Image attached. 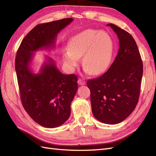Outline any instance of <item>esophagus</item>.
<instances>
[{"label": "esophagus", "instance_id": "1", "mask_svg": "<svg viewBox=\"0 0 156 156\" xmlns=\"http://www.w3.org/2000/svg\"><path fill=\"white\" fill-rule=\"evenodd\" d=\"M77 83H78V84H79V85H84V84H85V81H83V80L81 79V78H79V79H78Z\"/></svg>", "mask_w": 156, "mask_h": 156}]
</instances>
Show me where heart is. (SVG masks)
<instances>
[{
    "label": "heart",
    "mask_w": 156,
    "mask_h": 156,
    "mask_svg": "<svg viewBox=\"0 0 156 156\" xmlns=\"http://www.w3.org/2000/svg\"><path fill=\"white\" fill-rule=\"evenodd\" d=\"M68 51L62 55L65 65L71 71L77 66L82 56V63L87 72L92 75L103 73L111 64L114 42L108 32L87 29L75 35L67 45Z\"/></svg>",
    "instance_id": "1"
}]
</instances>
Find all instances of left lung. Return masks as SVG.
I'll return each instance as SVG.
<instances>
[{"mask_svg": "<svg viewBox=\"0 0 156 156\" xmlns=\"http://www.w3.org/2000/svg\"><path fill=\"white\" fill-rule=\"evenodd\" d=\"M107 26L119 37V52L107 72L87 84L94 116L102 123L116 124L126 119L137 104L143 66L133 36L111 23Z\"/></svg>", "mask_w": 156, "mask_h": 156, "instance_id": "1", "label": "left lung"}]
</instances>
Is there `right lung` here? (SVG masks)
Masks as SVG:
<instances>
[{"label": "right lung", "mask_w": 156, "mask_h": 156, "mask_svg": "<svg viewBox=\"0 0 156 156\" xmlns=\"http://www.w3.org/2000/svg\"><path fill=\"white\" fill-rule=\"evenodd\" d=\"M73 21L66 18L37 25L23 40L16 56L23 106L33 120L48 128L61 126L70 116L71 103L78 88L77 77L61 73L48 56L38 73L33 72L30 65L34 52L54 49L58 32Z\"/></svg>", "instance_id": "obj_1"}]
</instances>
